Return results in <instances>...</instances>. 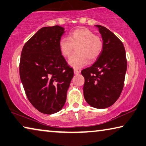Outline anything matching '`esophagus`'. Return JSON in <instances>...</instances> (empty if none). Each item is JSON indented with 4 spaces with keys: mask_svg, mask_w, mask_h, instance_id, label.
<instances>
[{
    "mask_svg": "<svg viewBox=\"0 0 146 146\" xmlns=\"http://www.w3.org/2000/svg\"><path fill=\"white\" fill-rule=\"evenodd\" d=\"M73 71H74V74H75V75H78V74H79L80 72V71H78L77 69H74Z\"/></svg>",
    "mask_w": 146,
    "mask_h": 146,
    "instance_id": "obj_1",
    "label": "esophagus"
}]
</instances>
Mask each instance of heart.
<instances>
[{
  "label": "heart",
  "instance_id": "heart-1",
  "mask_svg": "<svg viewBox=\"0 0 146 146\" xmlns=\"http://www.w3.org/2000/svg\"><path fill=\"white\" fill-rule=\"evenodd\" d=\"M76 48V54L68 60L69 66L74 68H81L90 62L96 60L100 56L103 48V42L90 30L81 28L76 29L69 34L68 38L63 37L58 42L61 54L68 57Z\"/></svg>",
  "mask_w": 146,
  "mask_h": 146
}]
</instances>
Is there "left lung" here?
I'll return each mask as SVG.
<instances>
[{
	"mask_svg": "<svg viewBox=\"0 0 146 146\" xmlns=\"http://www.w3.org/2000/svg\"><path fill=\"white\" fill-rule=\"evenodd\" d=\"M101 34L103 48L96 62L81 74L84 77V99L88 105L103 109L112 106L121 94L127 71L123 44L112 32L95 25Z\"/></svg>",
	"mask_w": 146,
	"mask_h": 146,
	"instance_id": "left-lung-1",
	"label": "left lung"
}]
</instances>
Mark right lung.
I'll list each match as a JSON object with an SVG mask.
<instances>
[{
    "label": "right lung",
    "instance_id": "add662e5",
    "mask_svg": "<svg viewBox=\"0 0 146 146\" xmlns=\"http://www.w3.org/2000/svg\"><path fill=\"white\" fill-rule=\"evenodd\" d=\"M64 29L58 25L41 28L25 44L21 55L20 78L27 98L45 114L62 110L73 77L58 48Z\"/></svg>",
    "mask_w": 146,
    "mask_h": 146
}]
</instances>
